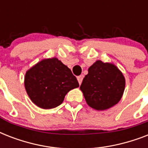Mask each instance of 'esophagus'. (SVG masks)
Here are the masks:
<instances>
[{
  "label": "esophagus",
  "mask_w": 148,
  "mask_h": 148,
  "mask_svg": "<svg viewBox=\"0 0 148 148\" xmlns=\"http://www.w3.org/2000/svg\"><path fill=\"white\" fill-rule=\"evenodd\" d=\"M83 77H84L83 75H80V76L77 77V81H78V82H79V84H80L82 83V81H83Z\"/></svg>",
  "instance_id": "obj_1"
}]
</instances>
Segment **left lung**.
Wrapping results in <instances>:
<instances>
[{
	"label": "left lung",
	"instance_id": "left-lung-1",
	"mask_svg": "<svg viewBox=\"0 0 148 148\" xmlns=\"http://www.w3.org/2000/svg\"><path fill=\"white\" fill-rule=\"evenodd\" d=\"M124 87L125 79L116 66L97 60L89 67L80 88L88 105L102 110L118 103Z\"/></svg>",
	"mask_w": 148,
	"mask_h": 148
}]
</instances>
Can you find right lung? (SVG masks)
I'll return each instance as SVG.
<instances>
[{"mask_svg":"<svg viewBox=\"0 0 148 148\" xmlns=\"http://www.w3.org/2000/svg\"><path fill=\"white\" fill-rule=\"evenodd\" d=\"M27 95L36 105L51 109L62 103L65 95L79 83L71 71L58 58L45 59L28 70L24 77Z\"/></svg>","mask_w":148,"mask_h":148,"instance_id":"obj_1","label":"right lung"}]
</instances>
